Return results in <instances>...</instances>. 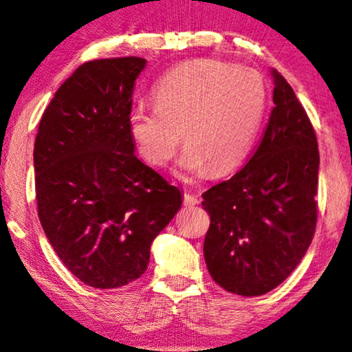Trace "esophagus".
<instances>
[{
  "mask_svg": "<svg viewBox=\"0 0 352 352\" xmlns=\"http://www.w3.org/2000/svg\"><path fill=\"white\" fill-rule=\"evenodd\" d=\"M184 203H185V206H196L199 203V198L188 191V193L184 195Z\"/></svg>",
  "mask_w": 352,
  "mask_h": 352,
  "instance_id": "1",
  "label": "esophagus"
}]
</instances>
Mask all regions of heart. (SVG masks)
<instances>
[{
  "label": "heart",
  "mask_w": 352,
  "mask_h": 352,
  "mask_svg": "<svg viewBox=\"0 0 352 352\" xmlns=\"http://www.w3.org/2000/svg\"><path fill=\"white\" fill-rule=\"evenodd\" d=\"M265 104V82L257 70L191 60L157 83L153 107H133L129 130L138 153L154 167L170 161L182 135L186 148L180 167L186 173H225L245 157Z\"/></svg>",
  "instance_id": "1"
}]
</instances>
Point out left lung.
Masks as SVG:
<instances>
[{
	"mask_svg": "<svg viewBox=\"0 0 352 352\" xmlns=\"http://www.w3.org/2000/svg\"><path fill=\"white\" fill-rule=\"evenodd\" d=\"M272 75L275 106L259 146L203 195L206 265L215 283L241 296L277 288L306 254L317 223L316 132L283 75Z\"/></svg>",
	"mask_w": 352,
	"mask_h": 352,
	"instance_id": "8db88e82",
	"label": "left lung"
}]
</instances>
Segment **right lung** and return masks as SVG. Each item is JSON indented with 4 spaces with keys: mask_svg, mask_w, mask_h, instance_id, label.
<instances>
[{
    "mask_svg": "<svg viewBox=\"0 0 352 352\" xmlns=\"http://www.w3.org/2000/svg\"><path fill=\"white\" fill-rule=\"evenodd\" d=\"M146 59H95L56 91L34 148L36 209L64 265L88 287H124L148 269L151 243L182 193L135 156L129 130Z\"/></svg>",
    "mask_w": 352,
    "mask_h": 352,
    "instance_id": "obj_1",
    "label": "right lung"
}]
</instances>
